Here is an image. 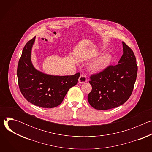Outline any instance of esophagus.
<instances>
[{
	"label": "esophagus",
	"mask_w": 152,
	"mask_h": 152,
	"mask_svg": "<svg viewBox=\"0 0 152 152\" xmlns=\"http://www.w3.org/2000/svg\"><path fill=\"white\" fill-rule=\"evenodd\" d=\"M78 80H79V83H85L87 82V79H86V77L85 75H82L80 76Z\"/></svg>",
	"instance_id": "1"
}]
</instances>
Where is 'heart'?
Masks as SVG:
<instances>
[{"mask_svg":"<svg viewBox=\"0 0 152 152\" xmlns=\"http://www.w3.org/2000/svg\"><path fill=\"white\" fill-rule=\"evenodd\" d=\"M112 56L110 54H104L99 56L89 66V70L93 73H100L110 66Z\"/></svg>","mask_w":152,"mask_h":152,"instance_id":"heart-1","label":"heart"}]
</instances>
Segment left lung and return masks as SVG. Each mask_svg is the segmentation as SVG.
<instances>
[{"label":"left lung","instance_id":"left-lung-1","mask_svg":"<svg viewBox=\"0 0 152 152\" xmlns=\"http://www.w3.org/2000/svg\"><path fill=\"white\" fill-rule=\"evenodd\" d=\"M123 43V53L118 64L93 75L90 83L92 90L88 96L90 105L98 110L117 107L131 96L136 81L138 67L132 50Z\"/></svg>","mask_w":152,"mask_h":152}]
</instances>
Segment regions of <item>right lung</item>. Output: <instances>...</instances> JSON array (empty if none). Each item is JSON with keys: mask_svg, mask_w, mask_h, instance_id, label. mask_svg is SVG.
Listing matches in <instances>:
<instances>
[{"mask_svg": "<svg viewBox=\"0 0 152 152\" xmlns=\"http://www.w3.org/2000/svg\"><path fill=\"white\" fill-rule=\"evenodd\" d=\"M35 37L25 46L19 59L17 79L20 90L30 103L41 107L59 105L67 93L78 82L80 73L72 76H54L37 70L31 61V51Z\"/></svg>", "mask_w": 152, "mask_h": 152, "instance_id": "obj_1", "label": "right lung"}]
</instances>
